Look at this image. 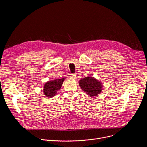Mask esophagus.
I'll return each instance as SVG.
<instances>
[{
    "label": "esophagus",
    "mask_w": 147,
    "mask_h": 147,
    "mask_svg": "<svg viewBox=\"0 0 147 147\" xmlns=\"http://www.w3.org/2000/svg\"><path fill=\"white\" fill-rule=\"evenodd\" d=\"M70 77L72 78H74L76 77V74H70Z\"/></svg>",
    "instance_id": "obj_1"
}]
</instances>
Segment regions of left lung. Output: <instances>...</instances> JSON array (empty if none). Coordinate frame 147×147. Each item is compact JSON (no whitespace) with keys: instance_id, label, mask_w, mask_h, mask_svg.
Listing matches in <instances>:
<instances>
[{"instance_id":"8db88e82","label":"left lung","mask_w":147,"mask_h":147,"mask_svg":"<svg viewBox=\"0 0 147 147\" xmlns=\"http://www.w3.org/2000/svg\"><path fill=\"white\" fill-rule=\"evenodd\" d=\"M79 85L81 89L90 96H95L101 92L102 83L94 77L88 76L81 79Z\"/></svg>"}]
</instances>
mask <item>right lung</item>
<instances>
[{
    "instance_id": "add662e5",
    "label": "right lung",
    "mask_w": 147,
    "mask_h": 147,
    "mask_svg": "<svg viewBox=\"0 0 147 147\" xmlns=\"http://www.w3.org/2000/svg\"><path fill=\"white\" fill-rule=\"evenodd\" d=\"M66 78H57L46 82L44 87V93L46 97L52 98L56 95L61 87L62 84Z\"/></svg>"
}]
</instances>
